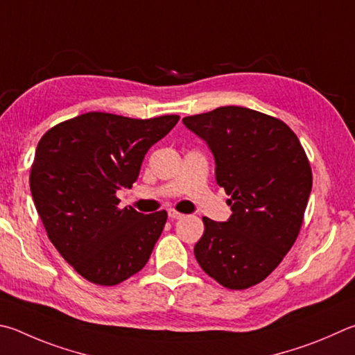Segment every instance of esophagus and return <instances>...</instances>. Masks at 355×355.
<instances>
[{
	"mask_svg": "<svg viewBox=\"0 0 355 355\" xmlns=\"http://www.w3.org/2000/svg\"><path fill=\"white\" fill-rule=\"evenodd\" d=\"M167 214H169V218H172V220H178V218L183 217V214H180V212L173 211V209H169V212H167Z\"/></svg>",
	"mask_w": 355,
	"mask_h": 355,
	"instance_id": "obj_1",
	"label": "esophagus"
}]
</instances>
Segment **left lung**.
I'll use <instances>...</instances> for the list:
<instances>
[{"instance_id":"left-lung-1","label":"left lung","mask_w":355,"mask_h":355,"mask_svg":"<svg viewBox=\"0 0 355 355\" xmlns=\"http://www.w3.org/2000/svg\"><path fill=\"white\" fill-rule=\"evenodd\" d=\"M183 124L208 144L217 184L231 197L227 222L203 217L198 266L227 288L267 278L298 237L312 191L300 139L284 122L243 107H218Z\"/></svg>"}]
</instances>
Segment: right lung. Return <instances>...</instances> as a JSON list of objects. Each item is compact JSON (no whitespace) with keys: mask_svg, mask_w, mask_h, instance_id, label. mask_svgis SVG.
Segmentation results:
<instances>
[{"mask_svg":"<svg viewBox=\"0 0 355 355\" xmlns=\"http://www.w3.org/2000/svg\"><path fill=\"white\" fill-rule=\"evenodd\" d=\"M180 116L152 119L92 112L54 125L37 146L31 194L49 241L87 281L116 286L149 261L167 212L119 209L147 150Z\"/></svg>","mask_w":355,"mask_h":355,"instance_id":"obj_1","label":"right lung"}]
</instances>
